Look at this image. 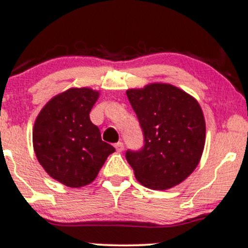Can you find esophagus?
<instances>
[{"label": "esophagus", "mask_w": 248, "mask_h": 248, "mask_svg": "<svg viewBox=\"0 0 248 248\" xmlns=\"http://www.w3.org/2000/svg\"><path fill=\"white\" fill-rule=\"evenodd\" d=\"M114 147H116L117 152H122L124 149V143L123 142H117V143L114 144Z\"/></svg>", "instance_id": "esophagus-1"}]
</instances>
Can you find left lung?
Here are the masks:
<instances>
[{
    "instance_id": "1",
    "label": "left lung",
    "mask_w": 248,
    "mask_h": 248,
    "mask_svg": "<svg viewBox=\"0 0 248 248\" xmlns=\"http://www.w3.org/2000/svg\"><path fill=\"white\" fill-rule=\"evenodd\" d=\"M143 134L127 163L141 185L168 189L185 181L199 164L205 146V119L197 100L170 84L153 83L126 92Z\"/></svg>"
}]
</instances>
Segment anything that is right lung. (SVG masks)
<instances>
[{
	"label": "right lung",
	"mask_w": 248,
	"mask_h": 248,
	"mask_svg": "<svg viewBox=\"0 0 248 248\" xmlns=\"http://www.w3.org/2000/svg\"><path fill=\"white\" fill-rule=\"evenodd\" d=\"M99 93L72 88L56 95L42 108L33 126L36 156L50 177L71 188L96 178L107 156L116 149L101 140L89 113Z\"/></svg>",
	"instance_id": "obj_1"
}]
</instances>
